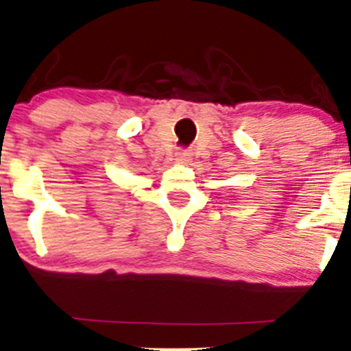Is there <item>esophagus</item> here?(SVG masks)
<instances>
[{"label": "esophagus", "mask_w": 351, "mask_h": 351, "mask_svg": "<svg viewBox=\"0 0 351 351\" xmlns=\"http://www.w3.org/2000/svg\"><path fill=\"white\" fill-rule=\"evenodd\" d=\"M190 156V153H186V151H178V153H176V158L178 159H186Z\"/></svg>", "instance_id": "34e87169"}]
</instances>
